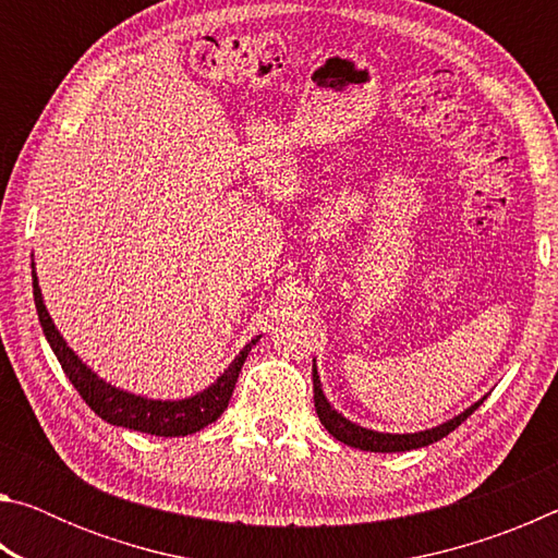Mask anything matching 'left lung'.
I'll use <instances>...</instances> for the list:
<instances>
[{
  "mask_svg": "<svg viewBox=\"0 0 558 558\" xmlns=\"http://www.w3.org/2000/svg\"><path fill=\"white\" fill-rule=\"evenodd\" d=\"M313 389H315V411L319 415V421H323V426L329 430V436H335L337 440H342L344 446H352L359 450H369V452H403V450H415V448H423V446H430V442H436L440 438H446L448 433L456 430L462 421L472 415V411L477 409L480 403H472L468 411H462L456 418H450L448 423H442V426H436L430 430H421V433H379V430H369V428H362L356 426V423L347 421L342 413H337L329 401L325 399L323 393V384H319V374H317V366L313 364Z\"/></svg>",
  "mask_w": 558,
  "mask_h": 558,
  "instance_id": "obj_1",
  "label": "left lung"
}]
</instances>
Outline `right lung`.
<instances>
[{
    "label": "right lung",
    "instance_id": "1",
    "mask_svg": "<svg viewBox=\"0 0 558 558\" xmlns=\"http://www.w3.org/2000/svg\"><path fill=\"white\" fill-rule=\"evenodd\" d=\"M32 278H34L36 313H39L44 335L49 339L61 369L75 386V391L81 393V399L86 401L102 421L112 423V426H122L130 430L147 433V436H162V438L192 436V433L206 428L226 411V405L231 401L233 386L239 381L245 356H248L251 347L258 342V337L251 339V342L241 349V354L229 364V369H226L206 391L182 401H153V399H145V396L120 391L116 386L98 379V376L73 354V349H69V344L63 342L59 329H56L49 313H46L36 272Z\"/></svg>",
    "mask_w": 558,
    "mask_h": 558
}]
</instances>
